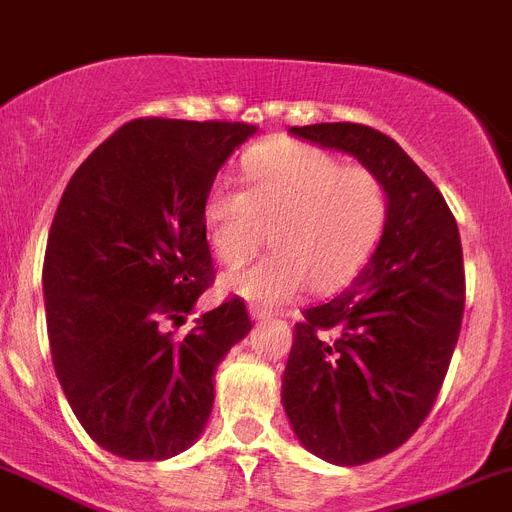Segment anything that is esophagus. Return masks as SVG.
Instances as JSON below:
<instances>
[{"mask_svg":"<svg viewBox=\"0 0 512 512\" xmlns=\"http://www.w3.org/2000/svg\"><path fill=\"white\" fill-rule=\"evenodd\" d=\"M249 317H252L255 322H265V320H270V317H273V312H270V309H265V307H249Z\"/></svg>","mask_w":512,"mask_h":512,"instance_id":"34e87169","label":"esophagus"}]
</instances>
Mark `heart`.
Instances as JSON below:
<instances>
[{"mask_svg":"<svg viewBox=\"0 0 512 512\" xmlns=\"http://www.w3.org/2000/svg\"><path fill=\"white\" fill-rule=\"evenodd\" d=\"M249 187L216 179L205 195L208 242L221 263H242L265 242L273 252L229 270L221 289L260 307L286 304L307 286L336 291L364 265L385 223V190L364 166H343L312 145H260L244 161Z\"/></svg>","mask_w":512,"mask_h":512,"instance_id":"heart-1","label":"heart"}]
</instances>
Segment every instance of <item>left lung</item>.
I'll use <instances>...</instances> for the list:
<instances>
[{
    "label": "left lung",
    "mask_w": 512,
    "mask_h": 512,
    "mask_svg": "<svg viewBox=\"0 0 512 512\" xmlns=\"http://www.w3.org/2000/svg\"><path fill=\"white\" fill-rule=\"evenodd\" d=\"M341 150L385 190L367 268L328 304L304 309L281 401L296 440L336 466L393 453L427 419L463 320V252L445 197L393 137L351 122L291 127Z\"/></svg>",
    "instance_id": "8db88e82"
}]
</instances>
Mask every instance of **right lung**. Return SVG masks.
Returning <instances> with one entry per match:
<instances>
[{
    "mask_svg": "<svg viewBox=\"0 0 512 512\" xmlns=\"http://www.w3.org/2000/svg\"><path fill=\"white\" fill-rule=\"evenodd\" d=\"M244 122L135 119L72 174L51 223L44 302L51 362L77 422L127 461H163L203 435L216 369L252 330L242 299L190 315L216 273L205 195Z\"/></svg>",
    "mask_w": 512,
    "mask_h": 512,
    "instance_id": "obj_1",
    "label": "right lung"
}]
</instances>
